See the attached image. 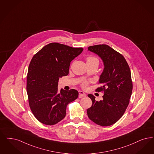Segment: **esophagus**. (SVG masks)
Returning a JSON list of instances; mask_svg holds the SVG:
<instances>
[{
	"mask_svg": "<svg viewBox=\"0 0 154 154\" xmlns=\"http://www.w3.org/2000/svg\"><path fill=\"white\" fill-rule=\"evenodd\" d=\"M79 97H80V98H82V97H85L86 96V94L84 92L81 91H79Z\"/></svg>",
	"mask_w": 154,
	"mask_h": 154,
	"instance_id": "esophagus-1",
	"label": "esophagus"
}]
</instances>
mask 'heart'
Returning <instances> with one entry per match:
<instances>
[{
	"instance_id": "obj_1",
	"label": "heart",
	"mask_w": 154,
	"mask_h": 154,
	"mask_svg": "<svg viewBox=\"0 0 154 154\" xmlns=\"http://www.w3.org/2000/svg\"><path fill=\"white\" fill-rule=\"evenodd\" d=\"M97 61L99 62V60L97 58L94 57H89L86 58V62H89ZM89 84V82L88 81H85L82 84V86L84 88H85L87 87Z\"/></svg>"
}]
</instances>
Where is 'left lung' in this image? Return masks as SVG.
<instances>
[{"label": "left lung", "mask_w": 154, "mask_h": 154, "mask_svg": "<svg viewBox=\"0 0 154 154\" xmlns=\"http://www.w3.org/2000/svg\"><path fill=\"white\" fill-rule=\"evenodd\" d=\"M88 50L97 54L104 63L96 92H103V100L96 101L91 94L92 105L87 109L88 117L101 126H109L123 116L129 104L132 82L128 64L122 54L106 45L89 46Z\"/></svg>", "instance_id": "1"}]
</instances>
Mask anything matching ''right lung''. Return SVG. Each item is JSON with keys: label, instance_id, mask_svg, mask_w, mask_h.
<instances>
[{"label": "right lung", "instance_id": "1", "mask_svg": "<svg viewBox=\"0 0 154 154\" xmlns=\"http://www.w3.org/2000/svg\"><path fill=\"white\" fill-rule=\"evenodd\" d=\"M83 51L61 43H50L33 56L27 76L29 103L34 116L41 123L52 125L66 116L68 104L77 99L75 89L58 91V80L69 74L74 58Z\"/></svg>", "mask_w": 154, "mask_h": 154}]
</instances>
